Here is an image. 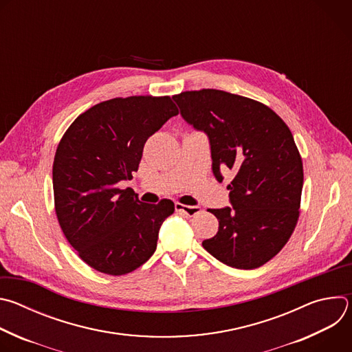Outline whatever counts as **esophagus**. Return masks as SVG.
<instances>
[{
    "label": "esophagus",
    "instance_id": "obj_1",
    "mask_svg": "<svg viewBox=\"0 0 352 352\" xmlns=\"http://www.w3.org/2000/svg\"><path fill=\"white\" fill-rule=\"evenodd\" d=\"M175 210L192 217V216H195L200 212V208L199 206H188V205H182V204H175Z\"/></svg>",
    "mask_w": 352,
    "mask_h": 352
}]
</instances>
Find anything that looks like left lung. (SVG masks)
<instances>
[{
    "instance_id": "left-lung-1",
    "label": "left lung",
    "mask_w": 352,
    "mask_h": 352,
    "mask_svg": "<svg viewBox=\"0 0 352 352\" xmlns=\"http://www.w3.org/2000/svg\"><path fill=\"white\" fill-rule=\"evenodd\" d=\"M182 118L210 142L212 168L235 174L231 208L210 209L219 231L202 242L217 261L235 269H256L289 239L300 206L302 159L285 122L267 106L216 89L173 96Z\"/></svg>"
}]
</instances>
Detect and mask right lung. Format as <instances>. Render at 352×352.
<instances>
[{
    "instance_id": "add662e5",
    "label": "right lung",
    "mask_w": 352,
    "mask_h": 352,
    "mask_svg": "<svg viewBox=\"0 0 352 352\" xmlns=\"http://www.w3.org/2000/svg\"><path fill=\"white\" fill-rule=\"evenodd\" d=\"M177 114L170 96L117 97L80 114L60 140L53 164L56 214L94 270L122 276L155 254L174 204H143L118 182L132 179L146 140Z\"/></svg>"
}]
</instances>
